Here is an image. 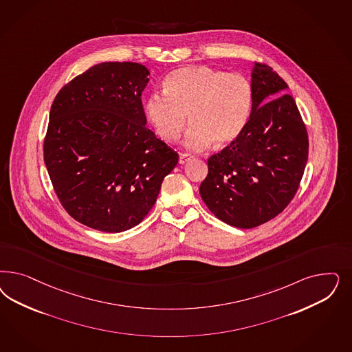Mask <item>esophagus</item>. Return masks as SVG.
<instances>
[{
  "mask_svg": "<svg viewBox=\"0 0 352 352\" xmlns=\"http://www.w3.org/2000/svg\"><path fill=\"white\" fill-rule=\"evenodd\" d=\"M193 158L194 155L185 153V154H182V155H180V158H179V163H180V164H185V163H188L190 159Z\"/></svg>",
  "mask_w": 352,
  "mask_h": 352,
  "instance_id": "esophagus-1",
  "label": "esophagus"
}]
</instances>
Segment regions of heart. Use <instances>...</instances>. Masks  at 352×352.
<instances>
[{
  "label": "heart",
  "mask_w": 352,
  "mask_h": 352,
  "mask_svg": "<svg viewBox=\"0 0 352 352\" xmlns=\"http://www.w3.org/2000/svg\"><path fill=\"white\" fill-rule=\"evenodd\" d=\"M252 100L251 82L242 74L189 66L167 75L164 91L148 97L145 111L157 135L166 142L177 141L190 122L193 125L185 137L186 148L204 150L212 142L217 148H226L245 131Z\"/></svg>",
  "instance_id": "1"
}]
</instances>
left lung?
I'll use <instances>...</instances> for the list:
<instances>
[{"instance_id": "obj_1", "label": "left lung", "mask_w": 352, "mask_h": 352, "mask_svg": "<svg viewBox=\"0 0 352 352\" xmlns=\"http://www.w3.org/2000/svg\"><path fill=\"white\" fill-rule=\"evenodd\" d=\"M252 110L241 136L208 159L199 186L204 204L229 226L258 227L283 212L299 188L308 159L306 125L289 88L255 62Z\"/></svg>"}]
</instances>
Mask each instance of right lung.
<instances>
[{"instance_id":"right-lung-1","label":"right lung","mask_w":352,"mask_h":352,"mask_svg":"<svg viewBox=\"0 0 352 352\" xmlns=\"http://www.w3.org/2000/svg\"><path fill=\"white\" fill-rule=\"evenodd\" d=\"M148 68L103 62L58 91L44 160L65 210L87 227L119 233L155 204L179 154L146 126L141 94Z\"/></svg>"}]
</instances>
